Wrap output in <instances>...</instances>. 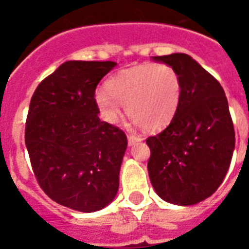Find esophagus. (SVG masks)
Returning <instances> with one entry per match:
<instances>
[{"label": "esophagus", "instance_id": "obj_1", "mask_svg": "<svg viewBox=\"0 0 249 249\" xmlns=\"http://www.w3.org/2000/svg\"><path fill=\"white\" fill-rule=\"evenodd\" d=\"M142 138L141 137H136V136H128V143L129 146H133V144H136L137 142H141Z\"/></svg>", "mask_w": 249, "mask_h": 249}]
</instances>
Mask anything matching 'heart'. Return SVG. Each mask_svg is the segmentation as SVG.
Listing matches in <instances>:
<instances>
[{
	"instance_id": "heart-1",
	"label": "heart",
	"mask_w": 249,
	"mask_h": 249,
	"mask_svg": "<svg viewBox=\"0 0 249 249\" xmlns=\"http://www.w3.org/2000/svg\"><path fill=\"white\" fill-rule=\"evenodd\" d=\"M181 94V77L172 66L146 62L116 72L107 89L95 91L94 101L109 124H116L125 106L133 124L158 130L173 119Z\"/></svg>"
}]
</instances>
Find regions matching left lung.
<instances>
[{
    "instance_id": "left-lung-1",
    "label": "left lung",
    "mask_w": 249,
    "mask_h": 249,
    "mask_svg": "<svg viewBox=\"0 0 249 249\" xmlns=\"http://www.w3.org/2000/svg\"><path fill=\"white\" fill-rule=\"evenodd\" d=\"M152 59L178 72L182 94L169 125L146 140L150 181L163 200L196 204L220 187L231 163L235 132L228 99L220 83L187 54Z\"/></svg>"
}]
</instances>
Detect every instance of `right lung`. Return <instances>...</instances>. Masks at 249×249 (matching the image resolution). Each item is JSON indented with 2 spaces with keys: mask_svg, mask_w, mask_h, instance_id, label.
Masks as SVG:
<instances>
[{
  "mask_svg": "<svg viewBox=\"0 0 249 249\" xmlns=\"http://www.w3.org/2000/svg\"><path fill=\"white\" fill-rule=\"evenodd\" d=\"M115 62L68 60L38 84L25 146L38 185L58 204L95 212L113 200L128 140L101 121L94 94Z\"/></svg>",
  "mask_w": 249,
  "mask_h": 249,
  "instance_id": "right-lung-1",
  "label": "right lung"
}]
</instances>
